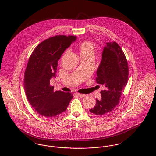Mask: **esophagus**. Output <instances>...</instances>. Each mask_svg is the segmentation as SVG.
I'll return each instance as SVG.
<instances>
[{"instance_id":"34e87169","label":"esophagus","mask_w":156,"mask_h":156,"mask_svg":"<svg viewBox=\"0 0 156 156\" xmlns=\"http://www.w3.org/2000/svg\"><path fill=\"white\" fill-rule=\"evenodd\" d=\"M75 95L78 97H80V98H83V97H85V94H79V93H76Z\"/></svg>"}]
</instances>
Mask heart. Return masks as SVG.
Wrapping results in <instances>:
<instances>
[{"label": "heart", "instance_id": "obj_1", "mask_svg": "<svg viewBox=\"0 0 156 156\" xmlns=\"http://www.w3.org/2000/svg\"><path fill=\"white\" fill-rule=\"evenodd\" d=\"M81 56L94 55L95 49V44L89 41H83L78 45Z\"/></svg>", "mask_w": 156, "mask_h": 156}]
</instances>
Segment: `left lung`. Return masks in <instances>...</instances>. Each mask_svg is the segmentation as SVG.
<instances>
[{"label":"left lung","instance_id":"obj_1","mask_svg":"<svg viewBox=\"0 0 156 156\" xmlns=\"http://www.w3.org/2000/svg\"><path fill=\"white\" fill-rule=\"evenodd\" d=\"M106 44L96 78L97 83L104 85L105 90L101 92L102 98L97 99L95 106L89 110L98 116L110 113L118 106L129 75L127 59L120 47L115 41Z\"/></svg>","mask_w":156,"mask_h":156}]
</instances>
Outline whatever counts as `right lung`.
I'll return each mask as SVG.
<instances>
[{
	"mask_svg": "<svg viewBox=\"0 0 156 156\" xmlns=\"http://www.w3.org/2000/svg\"><path fill=\"white\" fill-rule=\"evenodd\" d=\"M76 40L75 36L49 38L38 45L30 55L24 73V90L31 106L45 118L66 111L73 98L70 92H54L50 83L52 78H56L61 56Z\"/></svg>",
	"mask_w": 156,
	"mask_h": 156,
	"instance_id": "obj_1",
	"label": "right lung"
}]
</instances>
